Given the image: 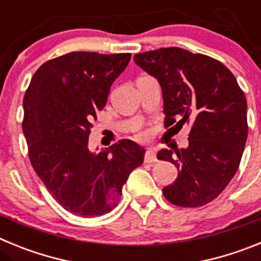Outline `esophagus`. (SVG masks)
<instances>
[{
	"mask_svg": "<svg viewBox=\"0 0 261 261\" xmlns=\"http://www.w3.org/2000/svg\"><path fill=\"white\" fill-rule=\"evenodd\" d=\"M156 161H158V159H156L155 150H153V149H147V150L145 151V162L154 163L156 162Z\"/></svg>",
	"mask_w": 261,
	"mask_h": 261,
	"instance_id": "esophagus-1",
	"label": "esophagus"
}]
</instances>
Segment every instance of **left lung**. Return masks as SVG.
<instances>
[{
  "instance_id": "1",
  "label": "left lung",
  "mask_w": 261,
  "mask_h": 261,
  "mask_svg": "<svg viewBox=\"0 0 261 261\" xmlns=\"http://www.w3.org/2000/svg\"><path fill=\"white\" fill-rule=\"evenodd\" d=\"M133 60L161 85L166 128L191 125L187 149L156 154L179 170L163 195L184 208L213 201L238 170L247 141V100L234 74L218 60L177 47Z\"/></svg>"
}]
</instances>
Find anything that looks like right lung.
<instances>
[{
    "instance_id": "add662e5",
    "label": "right lung",
    "mask_w": 261,
    "mask_h": 261,
    "mask_svg": "<svg viewBox=\"0 0 261 261\" xmlns=\"http://www.w3.org/2000/svg\"><path fill=\"white\" fill-rule=\"evenodd\" d=\"M129 60L130 53H66L44 62L24 94L30 162L53 199L77 216L112 211L129 174L144 162V147L130 140L99 153L89 149L91 121Z\"/></svg>"
}]
</instances>
